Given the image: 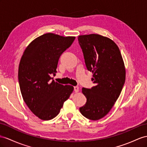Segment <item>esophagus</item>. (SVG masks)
Returning a JSON list of instances; mask_svg holds the SVG:
<instances>
[{
  "mask_svg": "<svg viewBox=\"0 0 147 147\" xmlns=\"http://www.w3.org/2000/svg\"><path fill=\"white\" fill-rule=\"evenodd\" d=\"M74 91L76 92H79V87H78V86H74Z\"/></svg>",
  "mask_w": 147,
  "mask_h": 147,
  "instance_id": "esophagus-1",
  "label": "esophagus"
}]
</instances>
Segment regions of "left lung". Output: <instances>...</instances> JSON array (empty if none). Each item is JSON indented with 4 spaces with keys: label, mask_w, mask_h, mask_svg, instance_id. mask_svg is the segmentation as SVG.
Here are the masks:
<instances>
[{
    "label": "left lung",
    "mask_w": 147,
    "mask_h": 147,
    "mask_svg": "<svg viewBox=\"0 0 147 147\" xmlns=\"http://www.w3.org/2000/svg\"><path fill=\"white\" fill-rule=\"evenodd\" d=\"M78 38L96 84L91 89H82L87 101L80 111L87 119L97 120L109 112L119 98L125 81V66L117 45L109 38L90 34Z\"/></svg>",
    "instance_id": "8db88e82"
}]
</instances>
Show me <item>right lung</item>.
<instances>
[{
    "instance_id": "1",
    "label": "right lung",
    "mask_w": 147,
    "mask_h": 147,
    "mask_svg": "<svg viewBox=\"0 0 147 147\" xmlns=\"http://www.w3.org/2000/svg\"><path fill=\"white\" fill-rule=\"evenodd\" d=\"M74 39L46 33L33 40L22 56L18 73L22 96L41 120L55 118L73 91V86L59 84L50 75L55 74L60 56Z\"/></svg>"
}]
</instances>
